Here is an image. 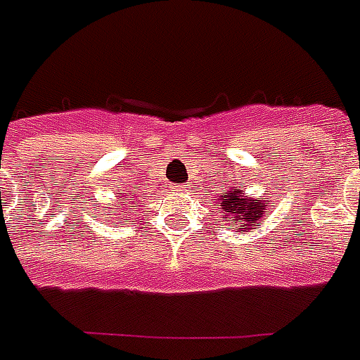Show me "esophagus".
<instances>
[{
    "label": "esophagus",
    "mask_w": 360,
    "mask_h": 360,
    "mask_svg": "<svg viewBox=\"0 0 360 360\" xmlns=\"http://www.w3.org/2000/svg\"><path fill=\"white\" fill-rule=\"evenodd\" d=\"M170 190H172V192H186L182 186H170Z\"/></svg>",
    "instance_id": "esophagus-1"
}]
</instances>
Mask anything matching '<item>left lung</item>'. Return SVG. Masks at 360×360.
I'll use <instances>...</instances> for the list:
<instances>
[{
  "label": "left lung",
  "instance_id": "obj_1",
  "mask_svg": "<svg viewBox=\"0 0 360 360\" xmlns=\"http://www.w3.org/2000/svg\"><path fill=\"white\" fill-rule=\"evenodd\" d=\"M217 205L221 209V219L231 223L236 233H252L259 229L269 213V195H246L244 188L229 186L219 195Z\"/></svg>",
  "mask_w": 360,
  "mask_h": 360
}]
</instances>
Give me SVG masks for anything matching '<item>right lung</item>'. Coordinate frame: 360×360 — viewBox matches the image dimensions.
Returning a JSON list of instances; mask_svg holds the SVG:
<instances>
[{"instance_id":"add662e5","label":"right lung","mask_w":360,"mask_h":360,"mask_svg":"<svg viewBox=\"0 0 360 360\" xmlns=\"http://www.w3.org/2000/svg\"><path fill=\"white\" fill-rule=\"evenodd\" d=\"M118 198H122V200H116V201H118V203H122V205H126V201H124V198H126V195H118ZM118 207H120V205L112 203L110 207L106 209V211H101L103 207L98 209V213H96V215H103V213H106V217H108V219H114V217L118 215ZM129 207H137V203H135V205H129ZM122 215H124V211H122Z\"/></svg>"}]
</instances>
